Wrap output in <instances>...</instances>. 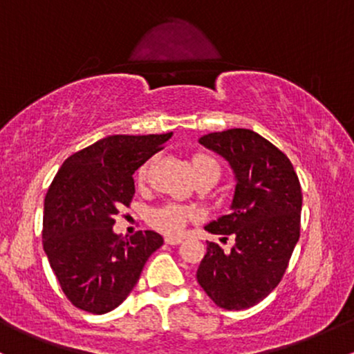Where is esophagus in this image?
Masks as SVG:
<instances>
[{"instance_id": "1", "label": "esophagus", "mask_w": 354, "mask_h": 354, "mask_svg": "<svg viewBox=\"0 0 354 354\" xmlns=\"http://www.w3.org/2000/svg\"><path fill=\"white\" fill-rule=\"evenodd\" d=\"M181 241H183V239L181 238H176V236H166L165 238L166 245H180Z\"/></svg>"}]
</instances>
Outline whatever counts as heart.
Listing matches in <instances>:
<instances>
[{"label": "heart", "instance_id": "1", "mask_svg": "<svg viewBox=\"0 0 354 354\" xmlns=\"http://www.w3.org/2000/svg\"><path fill=\"white\" fill-rule=\"evenodd\" d=\"M191 169H193L194 178L198 176H208V174H216L219 176L221 173V166L214 158L208 156V154H193L189 160ZM146 174H148V163L141 166L136 173L138 183H143L146 180ZM196 216L193 208H186V206L181 205H165L160 206V208L153 209L149 213V225L153 226L154 230L161 231V233L166 234H176L185 228L186 223L189 219Z\"/></svg>", "mask_w": 354, "mask_h": 354}]
</instances>
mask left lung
Returning <instances> with one entry per match:
<instances>
[{"mask_svg": "<svg viewBox=\"0 0 354 354\" xmlns=\"http://www.w3.org/2000/svg\"><path fill=\"white\" fill-rule=\"evenodd\" d=\"M200 143L228 161L236 188L230 213L205 226L225 239L234 236V246L225 253L208 241L196 278L216 306L246 310L265 299L286 271L299 239L301 185L286 154L251 129L209 133Z\"/></svg>", "mask_w": 354, "mask_h": 354, "instance_id": "obj_1", "label": "left lung"}]
</instances>
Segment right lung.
<instances>
[{
  "mask_svg": "<svg viewBox=\"0 0 354 354\" xmlns=\"http://www.w3.org/2000/svg\"><path fill=\"white\" fill-rule=\"evenodd\" d=\"M173 133L113 135L71 154L44 198L43 248L66 298L103 315L131 293L145 263L163 245L154 231H113L121 206L135 196L133 173L161 151Z\"/></svg>",
  "mask_w": 354,
  "mask_h": 354,
  "instance_id": "obj_1",
  "label": "right lung"
}]
</instances>
